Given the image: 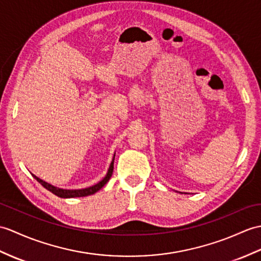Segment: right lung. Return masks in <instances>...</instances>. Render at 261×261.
Listing matches in <instances>:
<instances>
[{"instance_id": "right-lung-1", "label": "right lung", "mask_w": 261, "mask_h": 261, "mask_svg": "<svg viewBox=\"0 0 261 261\" xmlns=\"http://www.w3.org/2000/svg\"><path fill=\"white\" fill-rule=\"evenodd\" d=\"M113 162H114V156L113 159L111 161V165L110 167H109V170L106 174V177L103 178L100 182H98L96 185L92 186V187H89V188H84V189H76V190H68V189H61V188H58V187H54L50 184L45 182V181H43L42 179L38 178L36 175L32 174L34 179H36V181L38 182H40L42 186H43L45 189H47L48 191H51L53 195H56L60 198H75V197H87V196H90V195H93V193L98 192L101 188L105 186L109 180H110L111 175H112V172H113Z\"/></svg>"}]
</instances>
